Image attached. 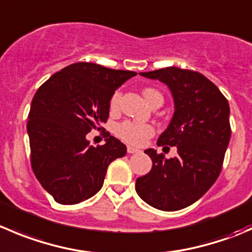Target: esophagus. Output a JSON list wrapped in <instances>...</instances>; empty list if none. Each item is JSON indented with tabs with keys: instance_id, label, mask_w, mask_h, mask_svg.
<instances>
[{
	"instance_id": "1",
	"label": "esophagus",
	"mask_w": 252,
	"mask_h": 252,
	"mask_svg": "<svg viewBox=\"0 0 252 252\" xmlns=\"http://www.w3.org/2000/svg\"><path fill=\"white\" fill-rule=\"evenodd\" d=\"M126 151H128V154H136V153H139L138 149L133 148V146H128V148H126Z\"/></svg>"
}]
</instances>
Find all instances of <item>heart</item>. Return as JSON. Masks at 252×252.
<instances>
[{
  "instance_id": "obj_1",
  "label": "heart",
  "mask_w": 252,
  "mask_h": 252,
  "mask_svg": "<svg viewBox=\"0 0 252 252\" xmlns=\"http://www.w3.org/2000/svg\"><path fill=\"white\" fill-rule=\"evenodd\" d=\"M121 96V91H116L112 94L109 99L111 111H116L118 108ZM143 96L149 104L153 103L155 99L162 98L160 92L155 89H145L143 91ZM116 134L126 143L131 144V145H143L149 138L154 135V126L150 124L140 123V122L126 121L116 126Z\"/></svg>"
}]
</instances>
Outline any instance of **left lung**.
Segmentation results:
<instances>
[{
	"label": "left lung",
	"instance_id": "1",
	"mask_svg": "<svg viewBox=\"0 0 252 252\" xmlns=\"http://www.w3.org/2000/svg\"><path fill=\"white\" fill-rule=\"evenodd\" d=\"M139 75L171 90L175 113L158 145L176 146L177 155L166 158L154 149L145 150L153 168L136 178V193L156 209L180 211L198 201L220 173L231 135L228 99L193 70L171 66Z\"/></svg>",
	"mask_w": 252,
	"mask_h": 252
}]
</instances>
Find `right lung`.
Masks as SVG:
<instances>
[{
	"label": "right lung",
	"mask_w": 252,
	"mask_h": 252,
	"mask_svg": "<svg viewBox=\"0 0 252 252\" xmlns=\"http://www.w3.org/2000/svg\"><path fill=\"white\" fill-rule=\"evenodd\" d=\"M135 75L76 63L54 74L35 92L27 123L31 163L58 203L76 204L96 194L109 163L126 154V145L108 131L106 144L96 148L86 134L102 128L112 94Z\"/></svg>",
	"instance_id": "1"
}]
</instances>
